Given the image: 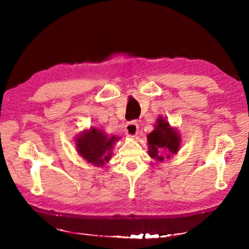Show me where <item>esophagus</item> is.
Returning a JSON list of instances; mask_svg holds the SVG:
<instances>
[{
	"mask_svg": "<svg viewBox=\"0 0 249 249\" xmlns=\"http://www.w3.org/2000/svg\"><path fill=\"white\" fill-rule=\"evenodd\" d=\"M138 130H139V127H138V124L137 123H128L127 125L125 126V134L127 135L128 137H130V138H134V137H136L137 135H138Z\"/></svg>",
	"mask_w": 249,
	"mask_h": 249,
	"instance_id": "34e87169",
	"label": "esophagus"
}]
</instances>
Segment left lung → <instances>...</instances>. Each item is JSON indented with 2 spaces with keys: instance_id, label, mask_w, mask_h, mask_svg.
Here are the masks:
<instances>
[{
  "instance_id": "8db88e82",
  "label": "left lung",
  "mask_w": 249,
  "mask_h": 249,
  "mask_svg": "<svg viewBox=\"0 0 249 249\" xmlns=\"http://www.w3.org/2000/svg\"><path fill=\"white\" fill-rule=\"evenodd\" d=\"M182 138L178 130L169 124L166 118L160 115L154 125V130L147 135V146L149 155L158 161H163L165 157L171 160V157L178 154L181 147ZM164 155H161V152Z\"/></svg>"
}]
</instances>
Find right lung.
I'll list each match as a JSON object with an SVG mask.
<instances>
[{
    "label": "right lung",
    "instance_id": "obj_1",
    "mask_svg": "<svg viewBox=\"0 0 249 249\" xmlns=\"http://www.w3.org/2000/svg\"><path fill=\"white\" fill-rule=\"evenodd\" d=\"M120 138L109 136L104 130L89 127L77 135L75 142L77 153L84 160L95 167H103L112 156L113 146Z\"/></svg>",
    "mask_w": 249,
    "mask_h": 249
}]
</instances>
